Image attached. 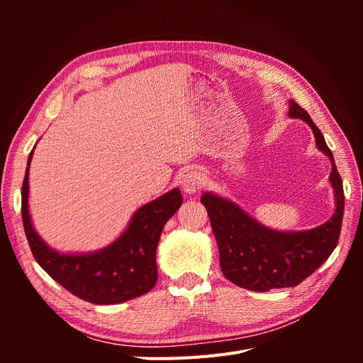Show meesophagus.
Instances as JSON below:
<instances>
[{"mask_svg":"<svg viewBox=\"0 0 363 363\" xmlns=\"http://www.w3.org/2000/svg\"><path fill=\"white\" fill-rule=\"evenodd\" d=\"M204 184V174L199 169H191L182 177V188L186 194L199 192Z\"/></svg>","mask_w":363,"mask_h":363,"instance_id":"obj_1","label":"esophagus"}]
</instances>
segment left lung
<instances>
[{
	"instance_id": "obj_1",
	"label": "left lung",
	"mask_w": 363,
	"mask_h": 363,
	"mask_svg": "<svg viewBox=\"0 0 363 363\" xmlns=\"http://www.w3.org/2000/svg\"><path fill=\"white\" fill-rule=\"evenodd\" d=\"M289 104V116L301 118L312 127L318 148L332 160L336 212L313 230L284 233L260 225L232 201L204 194L201 203L211 219L223 274L239 288L250 291L267 292L300 284L332 255L342 227L344 188L332 151L309 113L292 100Z\"/></svg>"
}]
</instances>
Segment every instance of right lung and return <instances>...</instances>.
Masks as SVG:
<instances>
[{
    "label": "right lung",
    "instance_id": "obj_1",
    "mask_svg": "<svg viewBox=\"0 0 363 363\" xmlns=\"http://www.w3.org/2000/svg\"><path fill=\"white\" fill-rule=\"evenodd\" d=\"M31 156L33 151L27 164ZM21 195V213L33 256L50 277L72 295L94 304H116L155 288L157 244L164 224L183 203L180 189L175 188L142 206L116 242L91 255H60L38 236L28 213V168Z\"/></svg>",
    "mask_w": 363,
    "mask_h": 363
}]
</instances>
